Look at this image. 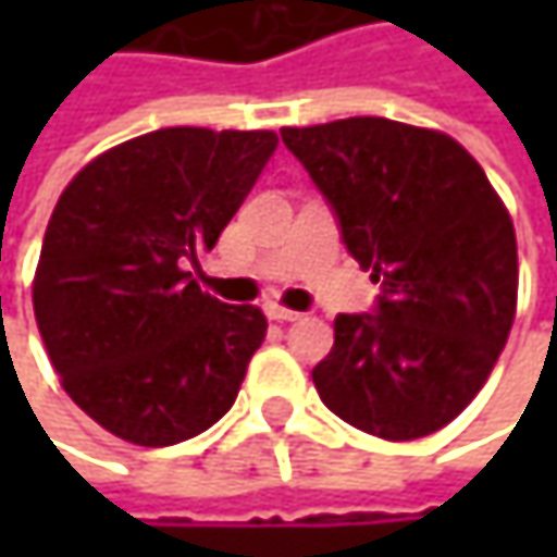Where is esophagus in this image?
Returning <instances> with one entry per match:
<instances>
[{
    "label": "esophagus",
    "instance_id": "34e87169",
    "mask_svg": "<svg viewBox=\"0 0 557 557\" xmlns=\"http://www.w3.org/2000/svg\"><path fill=\"white\" fill-rule=\"evenodd\" d=\"M264 312H268V319H274V322H296V319H299V312L283 309V306H277V302H268V306H264Z\"/></svg>",
    "mask_w": 557,
    "mask_h": 557
}]
</instances>
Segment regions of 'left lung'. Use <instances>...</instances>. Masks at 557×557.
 <instances>
[{
	"mask_svg": "<svg viewBox=\"0 0 557 557\" xmlns=\"http://www.w3.org/2000/svg\"><path fill=\"white\" fill-rule=\"evenodd\" d=\"M332 206L348 255L381 283L374 312L335 315L312 368L348 425L409 442L487 384L516 315V232L481 164L448 135L358 115L280 128Z\"/></svg>",
	"mask_w": 557,
	"mask_h": 557,
	"instance_id": "1",
	"label": "left lung"
}]
</instances>
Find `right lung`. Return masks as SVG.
Listing matches in <instances>:
<instances>
[{"label":"right lung","instance_id":"add662e5","mask_svg":"<svg viewBox=\"0 0 557 557\" xmlns=\"http://www.w3.org/2000/svg\"><path fill=\"white\" fill-rule=\"evenodd\" d=\"M274 151V132L161 128L60 193L35 319L63 389L112 435L164 448L232 409L268 319L202 293L183 268L219 242Z\"/></svg>","mask_w":557,"mask_h":557}]
</instances>
